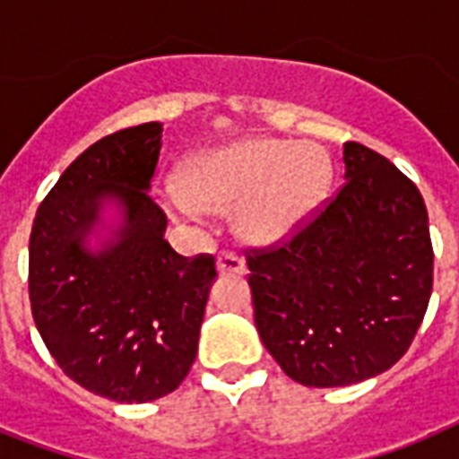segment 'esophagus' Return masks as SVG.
I'll return each instance as SVG.
<instances>
[{
  "instance_id": "obj_1",
  "label": "esophagus",
  "mask_w": 459,
  "mask_h": 459,
  "mask_svg": "<svg viewBox=\"0 0 459 459\" xmlns=\"http://www.w3.org/2000/svg\"><path fill=\"white\" fill-rule=\"evenodd\" d=\"M216 269H219V273H245V262L238 257L236 252H221L216 257Z\"/></svg>"
}]
</instances>
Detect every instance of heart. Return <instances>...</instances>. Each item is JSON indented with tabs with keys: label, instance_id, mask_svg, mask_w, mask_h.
<instances>
[{
	"label": "heart",
	"instance_id": "b5f03b06",
	"mask_svg": "<svg viewBox=\"0 0 459 459\" xmlns=\"http://www.w3.org/2000/svg\"><path fill=\"white\" fill-rule=\"evenodd\" d=\"M331 186V161L312 143L245 138L202 152L186 166L183 187L166 190L180 214L233 209V226L247 243L272 245L305 226Z\"/></svg>",
	"mask_w": 459,
	"mask_h": 459
}]
</instances>
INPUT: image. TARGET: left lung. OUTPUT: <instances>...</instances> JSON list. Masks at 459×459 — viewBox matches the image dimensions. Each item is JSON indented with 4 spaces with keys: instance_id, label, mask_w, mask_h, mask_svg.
<instances>
[{
    "instance_id": "1",
    "label": "left lung",
    "mask_w": 459,
    "mask_h": 459,
    "mask_svg": "<svg viewBox=\"0 0 459 459\" xmlns=\"http://www.w3.org/2000/svg\"><path fill=\"white\" fill-rule=\"evenodd\" d=\"M345 183L288 243L247 250L259 338L302 385L359 384L412 345L434 286L424 197L398 166L342 145Z\"/></svg>"
}]
</instances>
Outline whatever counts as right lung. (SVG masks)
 <instances>
[{
    "label": "right lung",
    "mask_w": 459,
    "mask_h": 459,
    "mask_svg": "<svg viewBox=\"0 0 459 459\" xmlns=\"http://www.w3.org/2000/svg\"><path fill=\"white\" fill-rule=\"evenodd\" d=\"M161 124L133 126L90 145L39 204L30 233L32 319L64 374L114 403L176 391L193 367L212 255L180 257L150 197ZM104 204L122 214L97 251Z\"/></svg>",
    "instance_id": "obj_1"
}]
</instances>
